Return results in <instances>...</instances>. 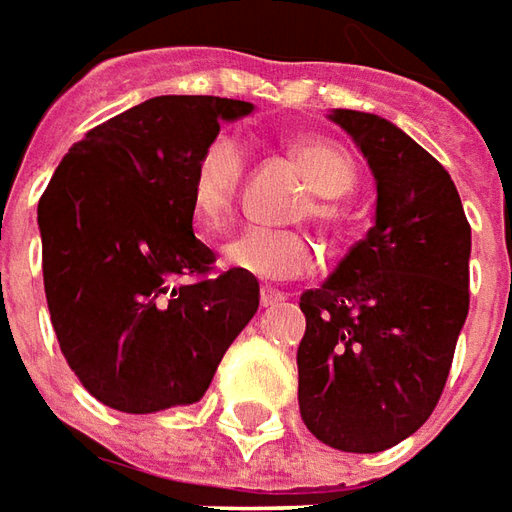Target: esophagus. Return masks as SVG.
<instances>
[{
  "label": "esophagus",
  "mask_w": 512,
  "mask_h": 512,
  "mask_svg": "<svg viewBox=\"0 0 512 512\" xmlns=\"http://www.w3.org/2000/svg\"><path fill=\"white\" fill-rule=\"evenodd\" d=\"M281 298H284V293L273 290V287H262V290H259V301H262V307H273V304H279Z\"/></svg>",
  "instance_id": "1"
}]
</instances>
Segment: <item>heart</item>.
<instances>
[{
	"mask_svg": "<svg viewBox=\"0 0 512 512\" xmlns=\"http://www.w3.org/2000/svg\"><path fill=\"white\" fill-rule=\"evenodd\" d=\"M290 157L296 160L315 194L312 205H304L301 214H310L329 231H341L344 211L335 200L349 194L358 183L352 157L324 137H298L290 143ZM245 163V146L239 143V137L228 132H216L200 149L191 166L188 197L202 231H222L231 222L236 191L245 177ZM222 262L253 279L284 281L310 273L318 262V253L301 231L253 225L222 245Z\"/></svg>",
	"mask_w": 512,
	"mask_h": 512,
	"instance_id": "1",
	"label": "heart"
}]
</instances>
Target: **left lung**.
Masks as SVG:
<instances>
[{"instance_id": "obj_1", "label": "left lung", "mask_w": 512, "mask_h": 512, "mask_svg": "<svg viewBox=\"0 0 512 512\" xmlns=\"http://www.w3.org/2000/svg\"><path fill=\"white\" fill-rule=\"evenodd\" d=\"M375 174V225L301 296L298 408L318 440L377 454L431 417L468 318L471 225L445 168L392 120L332 109Z\"/></svg>"}]
</instances>
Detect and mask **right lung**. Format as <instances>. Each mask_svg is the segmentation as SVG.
<instances>
[{
    "label": "right lung",
    "instance_id": "obj_1",
    "mask_svg": "<svg viewBox=\"0 0 512 512\" xmlns=\"http://www.w3.org/2000/svg\"><path fill=\"white\" fill-rule=\"evenodd\" d=\"M248 101L160 95L89 129L39 200L50 321L75 377L126 414L197 403L259 310V281L208 276L191 166ZM194 278V282H185Z\"/></svg>",
    "mask_w": 512,
    "mask_h": 512
}]
</instances>
